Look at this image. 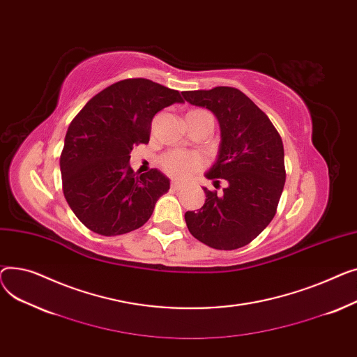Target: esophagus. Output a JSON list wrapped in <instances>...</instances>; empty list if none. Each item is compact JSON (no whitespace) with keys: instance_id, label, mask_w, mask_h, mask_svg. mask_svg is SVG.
<instances>
[{"instance_id":"34e87169","label":"esophagus","mask_w":357,"mask_h":357,"mask_svg":"<svg viewBox=\"0 0 357 357\" xmlns=\"http://www.w3.org/2000/svg\"><path fill=\"white\" fill-rule=\"evenodd\" d=\"M170 187L173 188V190H180V188H183V184H181V183H177V181H172Z\"/></svg>"}]
</instances>
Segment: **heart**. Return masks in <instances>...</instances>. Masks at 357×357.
Returning a JSON list of instances; mask_svg holds the SVG:
<instances>
[{
    "instance_id": "1",
    "label": "heart",
    "mask_w": 357,
    "mask_h": 357,
    "mask_svg": "<svg viewBox=\"0 0 357 357\" xmlns=\"http://www.w3.org/2000/svg\"><path fill=\"white\" fill-rule=\"evenodd\" d=\"M202 114H207L211 115L206 111H200V109H195L187 114L188 115H202ZM160 165L164 173H167L172 177L176 178H185L190 176L192 173H195L196 170L200 169L202 161L196 154L192 153H183V151H172L167 153L165 155L161 157Z\"/></svg>"
}]
</instances>
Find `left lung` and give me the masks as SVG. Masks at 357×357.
Segmentation results:
<instances>
[{"mask_svg":"<svg viewBox=\"0 0 357 357\" xmlns=\"http://www.w3.org/2000/svg\"><path fill=\"white\" fill-rule=\"evenodd\" d=\"M196 107L212 111L222 142L206 177L226 181L223 193L207 190L200 211L185 212L190 234L207 246L232 250L252 242L274 219L285 184L284 145L265 112L236 88L185 91Z\"/></svg>","mask_w":357,"mask_h":357,"instance_id":"obj_1","label":"left lung"}]
</instances>
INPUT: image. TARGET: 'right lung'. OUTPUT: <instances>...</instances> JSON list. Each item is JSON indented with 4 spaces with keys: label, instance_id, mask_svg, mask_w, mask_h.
<instances>
[{
    "label": "right lung",
    "instance_id": "add662e5",
    "mask_svg": "<svg viewBox=\"0 0 357 357\" xmlns=\"http://www.w3.org/2000/svg\"><path fill=\"white\" fill-rule=\"evenodd\" d=\"M181 103L178 91L149 79L119 80L95 95L70 122L60 154L63 193L92 232L116 236L149 220L170 181L157 169L138 176L134 145L149 144L157 112Z\"/></svg>",
    "mask_w": 357,
    "mask_h": 357
}]
</instances>
